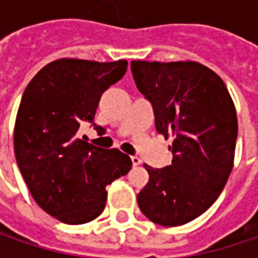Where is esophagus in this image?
<instances>
[{"label": "esophagus", "mask_w": 258, "mask_h": 258, "mask_svg": "<svg viewBox=\"0 0 258 258\" xmlns=\"http://www.w3.org/2000/svg\"><path fill=\"white\" fill-rule=\"evenodd\" d=\"M131 159H132V165H134V166H138V165L141 164V158L136 156V155H135V156H131Z\"/></svg>", "instance_id": "esophagus-1"}]
</instances>
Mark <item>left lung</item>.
Masks as SVG:
<instances>
[{"label": "left lung", "mask_w": 258, "mask_h": 258, "mask_svg": "<svg viewBox=\"0 0 258 258\" xmlns=\"http://www.w3.org/2000/svg\"><path fill=\"white\" fill-rule=\"evenodd\" d=\"M154 107L156 132L172 139V164L152 168L138 194L145 217L164 227L189 223L218 198L231 173L238 122L221 77L197 61L131 63Z\"/></svg>", "instance_id": "8db88e82"}]
</instances>
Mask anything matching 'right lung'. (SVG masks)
Returning a JSON list of instances; mask_svg holds the SVG:
<instances>
[{"instance_id": "right-lung-1", "label": "right lung", "mask_w": 258, "mask_h": 258, "mask_svg": "<svg viewBox=\"0 0 258 258\" xmlns=\"http://www.w3.org/2000/svg\"><path fill=\"white\" fill-rule=\"evenodd\" d=\"M126 69V60L60 58L44 66L23 94L14 126L15 159L35 203L61 223L77 225L99 217L106 185L131 171V158L119 149L79 138L82 122L93 123L102 94Z\"/></svg>"}]
</instances>
